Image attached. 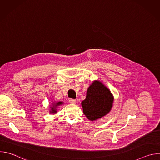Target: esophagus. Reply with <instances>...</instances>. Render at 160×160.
Returning <instances> with one entry per match:
<instances>
[{"label":"esophagus","mask_w":160,"mask_h":160,"mask_svg":"<svg viewBox=\"0 0 160 160\" xmlns=\"http://www.w3.org/2000/svg\"><path fill=\"white\" fill-rule=\"evenodd\" d=\"M69 102H70L71 104H75V103H76V100H75V99H70Z\"/></svg>","instance_id":"34e87169"}]
</instances>
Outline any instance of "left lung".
<instances>
[{
  "instance_id": "obj_1",
  "label": "left lung",
  "mask_w": 160,
  "mask_h": 160,
  "mask_svg": "<svg viewBox=\"0 0 160 160\" xmlns=\"http://www.w3.org/2000/svg\"><path fill=\"white\" fill-rule=\"evenodd\" d=\"M113 100L111 91L102 82L94 81L87 89L85 99L81 103L84 115L90 121L105 116L112 108Z\"/></svg>"
}]
</instances>
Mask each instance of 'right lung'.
<instances>
[{
    "label": "right lung",
    "mask_w": 160,
    "mask_h": 160,
    "mask_svg": "<svg viewBox=\"0 0 160 160\" xmlns=\"http://www.w3.org/2000/svg\"><path fill=\"white\" fill-rule=\"evenodd\" d=\"M62 104H63V102L62 101H59V102L52 103V105L51 107V109L50 110V112L53 113V114L56 113L57 112V109L56 108H58V106H59L60 105H62Z\"/></svg>",
    "instance_id": "obj_1"
}]
</instances>
